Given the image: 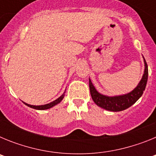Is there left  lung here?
Here are the masks:
<instances>
[{
  "mask_svg": "<svg viewBox=\"0 0 156 156\" xmlns=\"http://www.w3.org/2000/svg\"><path fill=\"white\" fill-rule=\"evenodd\" d=\"M144 60L145 69H144V73L143 75L142 79L140 81L137 87L135 88L133 91L129 94H126L115 96V97H107V96L101 94L96 90L94 85L92 84L90 80L89 79L90 95H91L92 99H93L95 104L101 107V108H105V109L112 112L122 111V110L126 109L129 107H130L132 105L134 104L144 93L146 84H147V81H148V65H147L145 59L144 58Z\"/></svg>",
  "mask_w": 156,
  "mask_h": 156,
  "instance_id": "obj_1",
  "label": "left lung"
}]
</instances>
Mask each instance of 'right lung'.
Wrapping results in <instances>:
<instances>
[{
  "label": "right lung",
  "mask_w": 156,
  "mask_h": 156,
  "mask_svg": "<svg viewBox=\"0 0 156 156\" xmlns=\"http://www.w3.org/2000/svg\"><path fill=\"white\" fill-rule=\"evenodd\" d=\"M65 96V93L63 94L62 95L61 97H59L58 98L56 99L55 101H52V102L49 103V104H47V105H28L27 104V103L23 102L24 104L27 105V106H29V107H30V108H34V109H38V110H44V109H48V108H51V107H53L54 105H55L58 104L60 101H61L63 99V98H64Z\"/></svg>",
  "instance_id": "obj_1"
}]
</instances>
